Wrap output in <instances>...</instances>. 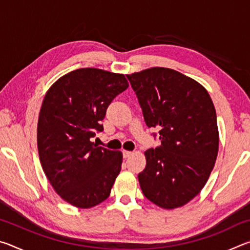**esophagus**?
<instances>
[{"instance_id": "obj_1", "label": "esophagus", "mask_w": 250, "mask_h": 250, "mask_svg": "<svg viewBox=\"0 0 250 250\" xmlns=\"http://www.w3.org/2000/svg\"><path fill=\"white\" fill-rule=\"evenodd\" d=\"M133 154V152L132 151H126V150H125L124 151V158L125 159H128V158H130L131 155Z\"/></svg>"}]
</instances>
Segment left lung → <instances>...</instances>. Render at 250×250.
Returning <instances> with one entry per match:
<instances>
[{"mask_svg":"<svg viewBox=\"0 0 250 250\" xmlns=\"http://www.w3.org/2000/svg\"><path fill=\"white\" fill-rule=\"evenodd\" d=\"M145 121L159 129L161 146L145 152L138 179L145 196L161 208L188 204L204 188L218 153L216 110L196 80L174 69L152 67L126 75Z\"/></svg>","mask_w":250,"mask_h":250,"instance_id":"obj_1","label":"left lung"}]
</instances>
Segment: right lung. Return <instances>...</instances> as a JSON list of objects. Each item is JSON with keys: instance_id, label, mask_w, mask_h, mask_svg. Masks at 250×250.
<instances>
[{"instance_id": "1", "label": "right lung", "mask_w": 250, "mask_h": 250, "mask_svg": "<svg viewBox=\"0 0 250 250\" xmlns=\"http://www.w3.org/2000/svg\"><path fill=\"white\" fill-rule=\"evenodd\" d=\"M129 83L124 74L80 68L57 79L45 95L37 149L50 185L65 202L91 208L107 200L121 170L122 152L91 142L108 105Z\"/></svg>"}]
</instances>
